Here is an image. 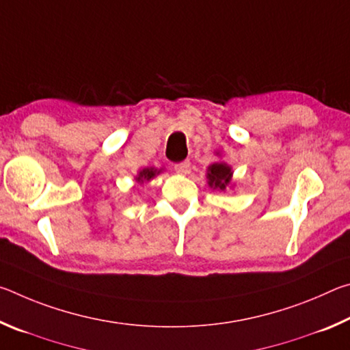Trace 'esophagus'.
<instances>
[{
	"label": "esophagus",
	"mask_w": 350,
	"mask_h": 350,
	"mask_svg": "<svg viewBox=\"0 0 350 350\" xmlns=\"http://www.w3.org/2000/svg\"><path fill=\"white\" fill-rule=\"evenodd\" d=\"M174 170H176V173H179V174H188L189 171H191V162L183 161L180 163H176Z\"/></svg>",
	"instance_id": "34e87169"
}]
</instances>
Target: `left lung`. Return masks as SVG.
Here are the masks:
<instances>
[{
  "label": "left lung",
  "mask_w": 350,
  "mask_h": 350,
  "mask_svg": "<svg viewBox=\"0 0 350 350\" xmlns=\"http://www.w3.org/2000/svg\"><path fill=\"white\" fill-rule=\"evenodd\" d=\"M206 177H208V185L211 188H217V189H225V187L228 185L230 180H232V170L227 167L225 163H213L208 167V173H206Z\"/></svg>",
  "instance_id": "obj_1"
}]
</instances>
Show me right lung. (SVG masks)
<instances>
[{"instance_id":"obj_1","label":"right lung","mask_w":350,"mask_h":350,"mask_svg":"<svg viewBox=\"0 0 350 350\" xmlns=\"http://www.w3.org/2000/svg\"><path fill=\"white\" fill-rule=\"evenodd\" d=\"M154 174H156V170H150V168H145V170H142L140 171V174H139V177H137V180L139 182H144V180H150L151 177H154Z\"/></svg>"}]
</instances>
